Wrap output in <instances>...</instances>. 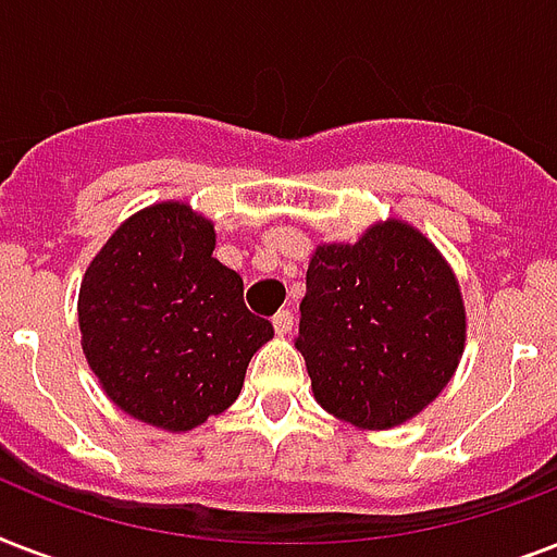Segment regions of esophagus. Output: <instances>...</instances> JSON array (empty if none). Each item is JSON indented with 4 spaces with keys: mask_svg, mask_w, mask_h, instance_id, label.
Here are the masks:
<instances>
[{
    "mask_svg": "<svg viewBox=\"0 0 557 557\" xmlns=\"http://www.w3.org/2000/svg\"><path fill=\"white\" fill-rule=\"evenodd\" d=\"M271 326H274V332L283 338V335H288L292 326H295V318H292V312H277L274 314V321H271Z\"/></svg>",
    "mask_w": 557,
    "mask_h": 557,
    "instance_id": "34e87169",
    "label": "esophagus"
}]
</instances>
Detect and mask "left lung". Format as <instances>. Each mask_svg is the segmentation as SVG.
Listing matches in <instances>:
<instances>
[{
    "mask_svg": "<svg viewBox=\"0 0 557 557\" xmlns=\"http://www.w3.org/2000/svg\"><path fill=\"white\" fill-rule=\"evenodd\" d=\"M466 332L457 274L405 219L309 257L297 349L318 405L358 431L422 413L454 379Z\"/></svg>",
    "mask_w": 557,
    "mask_h": 557,
    "instance_id": "1",
    "label": "left lung"
}]
</instances>
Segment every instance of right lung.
<instances>
[{
    "label": "right lung",
    "mask_w": 557,
    "mask_h": 557,
    "mask_svg": "<svg viewBox=\"0 0 557 557\" xmlns=\"http://www.w3.org/2000/svg\"><path fill=\"white\" fill-rule=\"evenodd\" d=\"M213 248V222L168 199L124 219L83 274L89 370L126 416L159 431H193L227 410L253 352L274 338Z\"/></svg>",
    "instance_id": "add662e5"
}]
</instances>
